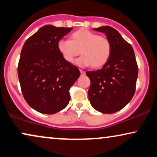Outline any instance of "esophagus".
Listing matches in <instances>:
<instances>
[{
    "label": "esophagus",
    "instance_id": "1",
    "mask_svg": "<svg viewBox=\"0 0 157 157\" xmlns=\"http://www.w3.org/2000/svg\"><path fill=\"white\" fill-rule=\"evenodd\" d=\"M80 72H81V75H85V74H86V72L84 71L81 70V69H80Z\"/></svg>",
    "mask_w": 157,
    "mask_h": 157
}]
</instances>
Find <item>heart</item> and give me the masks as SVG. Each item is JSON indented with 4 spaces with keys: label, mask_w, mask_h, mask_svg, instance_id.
<instances>
[{
    "label": "heart",
    "mask_w": 157,
    "mask_h": 157,
    "mask_svg": "<svg viewBox=\"0 0 157 157\" xmlns=\"http://www.w3.org/2000/svg\"><path fill=\"white\" fill-rule=\"evenodd\" d=\"M71 38V40H59L57 44L62 57L69 63L74 61L75 57L80 54L81 51L83 56L76 61L79 66L101 67L110 57L111 46L110 41L104 36H98L86 29H81L74 31Z\"/></svg>",
    "instance_id": "1"
}]
</instances>
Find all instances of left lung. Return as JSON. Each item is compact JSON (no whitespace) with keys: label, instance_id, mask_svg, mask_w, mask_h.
Listing matches in <instances>:
<instances>
[{"label":"left lung","instance_id":"obj_1","mask_svg":"<svg viewBox=\"0 0 157 157\" xmlns=\"http://www.w3.org/2000/svg\"><path fill=\"white\" fill-rule=\"evenodd\" d=\"M94 30L106 36L111 52L101 69L86 73L91 81L89 98L96 111L113 113L123 109L134 96L138 66L132 46L117 30L109 25Z\"/></svg>","mask_w":157,"mask_h":157}]
</instances>
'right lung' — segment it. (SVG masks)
Here are the masks:
<instances>
[{"instance_id": "add662e5", "label": "right lung", "mask_w": 157, "mask_h": 157, "mask_svg": "<svg viewBox=\"0 0 157 157\" xmlns=\"http://www.w3.org/2000/svg\"><path fill=\"white\" fill-rule=\"evenodd\" d=\"M72 28L46 25L28 38L18 66L21 91L34 110L53 114L66 108L70 88L78 77V68L62 57L57 44Z\"/></svg>"}]
</instances>
